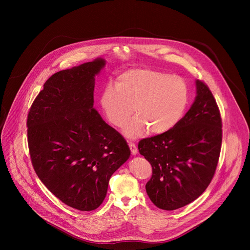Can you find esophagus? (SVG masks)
<instances>
[{"instance_id":"1","label":"esophagus","mask_w":250,"mask_h":250,"mask_svg":"<svg viewBox=\"0 0 250 250\" xmlns=\"http://www.w3.org/2000/svg\"><path fill=\"white\" fill-rule=\"evenodd\" d=\"M128 146L130 148V151H131V154L132 155H135L137 153V148H136V146L134 144H132V142H128Z\"/></svg>"}]
</instances>
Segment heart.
Here are the masks:
<instances>
[{
    "label": "heart",
    "instance_id": "obj_1",
    "mask_svg": "<svg viewBox=\"0 0 250 250\" xmlns=\"http://www.w3.org/2000/svg\"><path fill=\"white\" fill-rule=\"evenodd\" d=\"M189 100V89L179 76L151 69H129L120 74L116 84L106 83L101 93L100 104L104 117L124 128L131 139L145 135L163 134L181 121Z\"/></svg>",
    "mask_w": 250,
    "mask_h": 250
}]
</instances>
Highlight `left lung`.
<instances>
[{
    "label": "left lung",
    "mask_w": 250,
    "mask_h": 250,
    "mask_svg": "<svg viewBox=\"0 0 250 250\" xmlns=\"http://www.w3.org/2000/svg\"><path fill=\"white\" fill-rule=\"evenodd\" d=\"M222 119L211 92L196 80V98L178 125L139 141L138 150L152 166L146 189L159 208H180L210 183L222 146Z\"/></svg>",
    "instance_id": "1"
}]
</instances>
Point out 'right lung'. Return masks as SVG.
<instances>
[{
    "mask_svg": "<svg viewBox=\"0 0 250 250\" xmlns=\"http://www.w3.org/2000/svg\"><path fill=\"white\" fill-rule=\"evenodd\" d=\"M104 65L97 58L53 74L26 122L35 173L55 197L79 210L100 207L110 178L130 155L125 139L93 108L95 77Z\"/></svg>",
    "mask_w": 250,
    "mask_h": 250,
    "instance_id": "1",
    "label": "right lung"
}]
</instances>
